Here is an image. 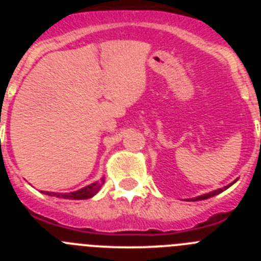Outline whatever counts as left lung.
<instances>
[{
    "mask_svg": "<svg viewBox=\"0 0 261 261\" xmlns=\"http://www.w3.org/2000/svg\"><path fill=\"white\" fill-rule=\"evenodd\" d=\"M237 181V180H235ZM235 181H232L231 184H229V186H226V187H223V188H220V190H216V191H213V192H209V193H205V195H201V196H197V197H195V199H192V200H195V201H197V200H206V199H209V197H213V196H216V195H218V193H221V192H223V191L225 190H227V188H229V187H231L232 184L235 183Z\"/></svg>",
    "mask_w": 261,
    "mask_h": 261,
    "instance_id": "left-lung-1",
    "label": "left lung"
}]
</instances>
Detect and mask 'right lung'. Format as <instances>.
<instances>
[{"mask_svg": "<svg viewBox=\"0 0 261 261\" xmlns=\"http://www.w3.org/2000/svg\"><path fill=\"white\" fill-rule=\"evenodd\" d=\"M103 184H105V179L102 177V179H100L99 181H95V183L90 184V186L84 187V188H81V190L75 191V192L56 193V192H45V191H40V192L45 193V195H49V196H56V197H59V199L86 200V199H90V197H93L94 195H96Z\"/></svg>", "mask_w": 261, "mask_h": 261, "instance_id": "obj_1", "label": "right lung"}]
</instances>
